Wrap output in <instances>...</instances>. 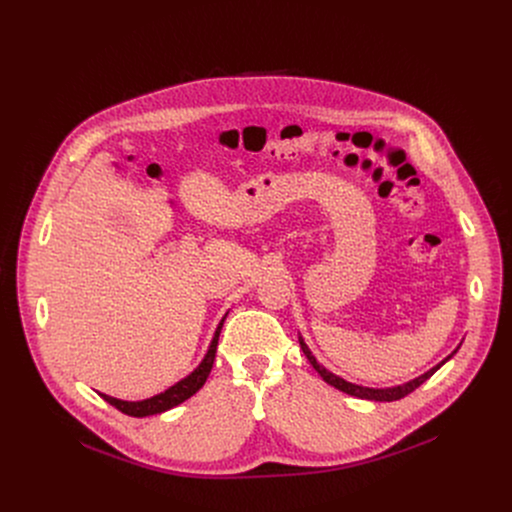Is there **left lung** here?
<instances>
[{"label":"left lung","instance_id":"8db88e82","mask_svg":"<svg viewBox=\"0 0 512 512\" xmlns=\"http://www.w3.org/2000/svg\"><path fill=\"white\" fill-rule=\"evenodd\" d=\"M300 346H302V350H304V354L308 356V360H310V364L312 367L320 373V377L328 383V385H332V387H336V389H340V391H344V393H348V395H354V397H358V399H369V401H397V399H403L405 395H409V393H413L417 387H421L437 369L442 367V364L446 362V360H450L456 352H458V348L444 360V362H440L437 364V367H433L431 371H427L425 375H421V377H417L415 381H411V383H405V385H401V387H393V389H369V387H358V385H352V383H348V381H344V379H340V377H336V375H332L330 371H326L324 367H320L318 364V360L314 358V354L310 352V348L304 344V340L300 338Z\"/></svg>","mask_w":512,"mask_h":512}]
</instances>
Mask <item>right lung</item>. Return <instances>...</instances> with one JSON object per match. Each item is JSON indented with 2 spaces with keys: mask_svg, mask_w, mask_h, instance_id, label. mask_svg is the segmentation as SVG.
<instances>
[{
  "mask_svg": "<svg viewBox=\"0 0 512 512\" xmlns=\"http://www.w3.org/2000/svg\"><path fill=\"white\" fill-rule=\"evenodd\" d=\"M223 322L225 318L221 320V324H218L216 332H214V338L210 342V348L204 356V360L198 364V369L188 375L184 381L176 383L174 387H170L168 391L152 397V399H145V401H121V399H113L109 395H103L99 393L109 405H113L115 409H119L121 413L125 415H131V417H145V415H156V413H162V411H168L176 405H180L182 401L190 399L196 391H200V387L206 383L208 375H210V369H212V362H214V354H216V344H218V334H221V328H223Z\"/></svg>",
  "mask_w": 512,
  "mask_h": 512,
  "instance_id": "add662e5",
  "label": "right lung"
}]
</instances>
